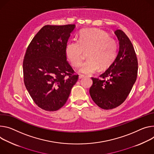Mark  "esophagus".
<instances>
[{"instance_id":"1","label":"esophagus","mask_w":154,"mask_h":154,"mask_svg":"<svg viewBox=\"0 0 154 154\" xmlns=\"http://www.w3.org/2000/svg\"><path fill=\"white\" fill-rule=\"evenodd\" d=\"M83 77H84V75H79V79H82V78H83Z\"/></svg>"}]
</instances>
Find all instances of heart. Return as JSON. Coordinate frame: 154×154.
<instances>
[{
	"label": "heart",
	"instance_id": "obj_1",
	"mask_svg": "<svg viewBox=\"0 0 154 154\" xmlns=\"http://www.w3.org/2000/svg\"><path fill=\"white\" fill-rule=\"evenodd\" d=\"M119 51L117 42L105 32L95 29L80 32L77 42H69L66 47V56L73 67H79L87 52L88 60L83 63L80 72L91 75L100 68L107 69L115 61Z\"/></svg>",
	"mask_w": 154,
	"mask_h": 154
}]
</instances>
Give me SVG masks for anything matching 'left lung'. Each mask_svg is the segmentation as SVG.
<instances>
[{"mask_svg": "<svg viewBox=\"0 0 154 154\" xmlns=\"http://www.w3.org/2000/svg\"><path fill=\"white\" fill-rule=\"evenodd\" d=\"M114 33L119 40L117 57L100 78L91 77L90 88L93 101L106 110L114 109L125 101L137 75V59L131 42L122 30Z\"/></svg>", "mask_w": 154, "mask_h": 154, "instance_id": "left-lung-1", "label": "left lung"}]
</instances>
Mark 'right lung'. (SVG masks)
Segmentation results:
<instances>
[{"label": "right lung", "instance_id": "obj_1", "mask_svg": "<svg viewBox=\"0 0 154 154\" xmlns=\"http://www.w3.org/2000/svg\"><path fill=\"white\" fill-rule=\"evenodd\" d=\"M74 28V24L44 26L27 48L23 63L24 85L34 102L45 110L62 107L78 80L65 52Z\"/></svg>", "mask_w": 154, "mask_h": 154}]
</instances>
